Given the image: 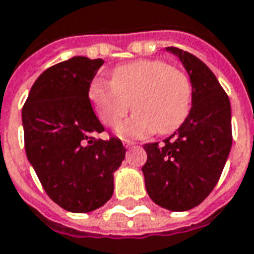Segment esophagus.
I'll return each mask as SVG.
<instances>
[{"label": "esophagus", "instance_id": "obj_1", "mask_svg": "<svg viewBox=\"0 0 254 254\" xmlns=\"http://www.w3.org/2000/svg\"><path fill=\"white\" fill-rule=\"evenodd\" d=\"M123 145L126 146V148H130V146H134V145H135V142H132V141H128V139H124Z\"/></svg>", "mask_w": 254, "mask_h": 254}]
</instances>
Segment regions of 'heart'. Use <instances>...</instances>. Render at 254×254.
I'll use <instances>...</instances> for the list:
<instances>
[{"instance_id":"1","label":"heart","mask_w":254,"mask_h":254,"mask_svg":"<svg viewBox=\"0 0 254 254\" xmlns=\"http://www.w3.org/2000/svg\"><path fill=\"white\" fill-rule=\"evenodd\" d=\"M90 99L99 120L115 127L131 108L135 113L117 127L123 138H145L177 130L190 113L192 83L164 61H138L113 71V81L97 80Z\"/></svg>"}]
</instances>
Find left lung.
Here are the masks:
<instances>
[{
  "label": "left lung",
  "mask_w": 254,
  "mask_h": 254,
  "mask_svg": "<svg viewBox=\"0 0 254 254\" xmlns=\"http://www.w3.org/2000/svg\"><path fill=\"white\" fill-rule=\"evenodd\" d=\"M192 83V108L162 144H146L142 167L149 197L170 211L193 209L209 196L223 173L232 145L231 104L217 77L190 52L167 47Z\"/></svg>",
  "instance_id": "left-lung-1"
}]
</instances>
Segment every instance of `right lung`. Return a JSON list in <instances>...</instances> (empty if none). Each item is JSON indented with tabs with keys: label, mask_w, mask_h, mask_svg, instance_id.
Returning a JSON list of instances; mask_svg holds the SVG:
<instances>
[{
	"label": "right lung",
	"mask_w": 254,
	"mask_h": 254,
	"mask_svg": "<svg viewBox=\"0 0 254 254\" xmlns=\"http://www.w3.org/2000/svg\"><path fill=\"white\" fill-rule=\"evenodd\" d=\"M102 59L74 57L41 73L22 110L24 148L47 195L71 213H90L113 195L126 156L119 138L94 137L104 126L88 91Z\"/></svg>",
	"instance_id": "obj_1"
}]
</instances>
